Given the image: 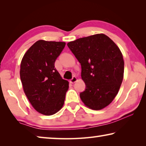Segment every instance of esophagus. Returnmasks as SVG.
<instances>
[{"mask_svg": "<svg viewBox=\"0 0 146 146\" xmlns=\"http://www.w3.org/2000/svg\"><path fill=\"white\" fill-rule=\"evenodd\" d=\"M76 81H77V78H76V76H73V77L72 78V79H71V80H70V83H71V84H74L75 82H76Z\"/></svg>", "mask_w": 146, "mask_h": 146, "instance_id": "obj_1", "label": "esophagus"}]
</instances>
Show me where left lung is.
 <instances>
[{
    "instance_id": "1",
    "label": "left lung",
    "mask_w": 146,
    "mask_h": 146,
    "mask_svg": "<svg viewBox=\"0 0 146 146\" xmlns=\"http://www.w3.org/2000/svg\"><path fill=\"white\" fill-rule=\"evenodd\" d=\"M81 64L86 90L80 97L84 105L100 110L110 105L120 90L124 61L120 49L103 33L78 38L68 43Z\"/></svg>"
}]
</instances>
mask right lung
<instances>
[{
  "label": "right lung",
  "mask_w": 146,
  "mask_h": 146,
  "mask_svg": "<svg viewBox=\"0 0 146 146\" xmlns=\"http://www.w3.org/2000/svg\"><path fill=\"white\" fill-rule=\"evenodd\" d=\"M66 45L64 42L39 40L24 54L20 76L24 92L36 111L49 116L61 110L69 82L55 68L56 58Z\"/></svg>",
  "instance_id": "1"
}]
</instances>
